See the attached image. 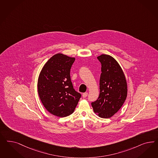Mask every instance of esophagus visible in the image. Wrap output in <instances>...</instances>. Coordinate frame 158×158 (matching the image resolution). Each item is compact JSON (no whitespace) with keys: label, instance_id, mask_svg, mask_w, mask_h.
Here are the masks:
<instances>
[{"label":"esophagus","instance_id":"1","mask_svg":"<svg viewBox=\"0 0 158 158\" xmlns=\"http://www.w3.org/2000/svg\"><path fill=\"white\" fill-rule=\"evenodd\" d=\"M88 96V93L87 92H85V93H83V94H82V97L83 98H86V97Z\"/></svg>","mask_w":158,"mask_h":158}]
</instances>
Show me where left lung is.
Listing matches in <instances>:
<instances>
[{"mask_svg": "<svg viewBox=\"0 0 158 158\" xmlns=\"http://www.w3.org/2000/svg\"><path fill=\"white\" fill-rule=\"evenodd\" d=\"M97 58L102 66L100 92L91 105L99 117L109 118L118 112L127 98V82L122 69L112 56L102 55Z\"/></svg>", "mask_w": 158, "mask_h": 158, "instance_id": "8db88e82", "label": "left lung"}]
</instances>
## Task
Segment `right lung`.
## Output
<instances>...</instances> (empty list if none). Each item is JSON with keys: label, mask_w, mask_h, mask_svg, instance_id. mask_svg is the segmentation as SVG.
<instances>
[{"label": "right lung", "mask_w": 158, "mask_h": 158, "mask_svg": "<svg viewBox=\"0 0 158 158\" xmlns=\"http://www.w3.org/2000/svg\"><path fill=\"white\" fill-rule=\"evenodd\" d=\"M74 61L75 58L57 53L46 62L38 78L41 102L48 112L58 117L72 114L81 97L71 81L70 69Z\"/></svg>", "instance_id": "add662e5"}]
</instances>
